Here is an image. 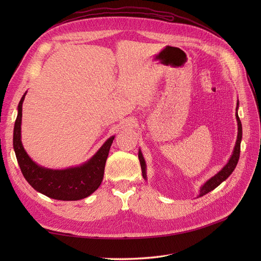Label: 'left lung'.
<instances>
[{
  "mask_svg": "<svg viewBox=\"0 0 261 261\" xmlns=\"http://www.w3.org/2000/svg\"><path fill=\"white\" fill-rule=\"evenodd\" d=\"M240 107V102L238 100V103H236V121H238V138H236L235 141V146L233 149V152L230 156V159L226 162V164L224 167L221 169L217 174H215L213 176H211L209 179H207L204 183L200 186L199 189V194L198 197H201L203 195L208 194L209 192L213 191V189L217 188L222 181H224L228 176H230L234 169L236 168V165H238L239 159H240V151H241V141H242V135H243V130H242V123L241 120L239 117L238 114V110ZM138 158H139V162H140V168H141V172H143V177L148 180L147 178V165H146V161H145V158L143 155V152H141V150H138Z\"/></svg>",
  "mask_w": 261,
  "mask_h": 261,
  "instance_id": "left-lung-1",
  "label": "left lung"
}]
</instances>
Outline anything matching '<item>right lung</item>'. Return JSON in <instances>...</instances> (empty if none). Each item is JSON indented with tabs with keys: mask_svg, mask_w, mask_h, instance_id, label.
<instances>
[{
	"mask_svg": "<svg viewBox=\"0 0 261 261\" xmlns=\"http://www.w3.org/2000/svg\"><path fill=\"white\" fill-rule=\"evenodd\" d=\"M27 91L17 107L14 125L13 148L23 177L40 194L57 200H80L96 192L103 179L105 167L110 148L115 136L108 138L89 160L66 169H49L36 163L26 152L21 143L22 103Z\"/></svg>",
	"mask_w": 261,
	"mask_h": 261,
	"instance_id": "add662e5",
	"label": "right lung"
}]
</instances>
